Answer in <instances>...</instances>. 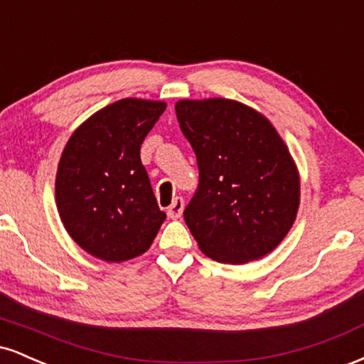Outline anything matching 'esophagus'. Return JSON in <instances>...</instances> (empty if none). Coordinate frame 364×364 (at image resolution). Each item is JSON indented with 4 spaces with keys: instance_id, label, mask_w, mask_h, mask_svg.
<instances>
[{
    "instance_id": "34e87169",
    "label": "esophagus",
    "mask_w": 364,
    "mask_h": 364,
    "mask_svg": "<svg viewBox=\"0 0 364 364\" xmlns=\"http://www.w3.org/2000/svg\"><path fill=\"white\" fill-rule=\"evenodd\" d=\"M183 208H185V200H183L181 196H176V198L173 200V203L168 207V215L171 219H179L183 214Z\"/></svg>"
}]
</instances>
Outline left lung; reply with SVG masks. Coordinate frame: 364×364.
Here are the masks:
<instances>
[{"instance_id": "8db88e82", "label": "left lung", "mask_w": 364, "mask_h": 364, "mask_svg": "<svg viewBox=\"0 0 364 364\" xmlns=\"http://www.w3.org/2000/svg\"><path fill=\"white\" fill-rule=\"evenodd\" d=\"M174 107L198 162V190L183 214L198 248L235 265L274 252L294 224L301 193L277 129L232 99H181Z\"/></svg>"}]
</instances>
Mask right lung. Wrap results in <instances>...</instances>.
Segmentation results:
<instances>
[{"label":"right lung","mask_w":364,"mask_h":364,"mask_svg":"<svg viewBox=\"0 0 364 364\" xmlns=\"http://www.w3.org/2000/svg\"><path fill=\"white\" fill-rule=\"evenodd\" d=\"M166 102L127 97L72 133L56 173V207L73 241L99 260L119 263L152 245L166 214L157 205L140 147Z\"/></svg>","instance_id":"right-lung-1"}]
</instances>
